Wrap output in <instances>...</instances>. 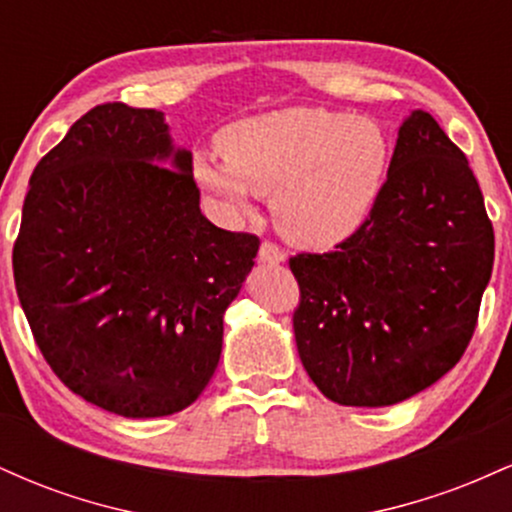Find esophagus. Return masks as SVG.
<instances>
[{
	"instance_id": "1",
	"label": "esophagus",
	"mask_w": 512,
	"mask_h": 512,
	"mask_svg": "<svg viewBox=\"0 0 512 512\" xmlns=\"http://www.w3.org/2000/svg\"><path fill=\"white\" fill-rule=\"evenodd\" d=\"M257 260L264 264H281L286 260V252L281 250L279 245L267 243V240H264V243L260 245V252H257Z\"/></svg>"
}]
</instances>
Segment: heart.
<instances>
[{"mask_svg":"<svg viewBox=\"0 0 512 512\" xmlns=\"http://www.w3.org/2000/svg\"><path fill=\"white\" fill-rule=\"evenodd\" d=\"M219 151L223 161L192 158L199 187L231 216L272 192L279 231L310 250L344 243L370 219L390 163L380 122L325 108L245 117L219 134Z\"/></svg>","mask_w":512,"mask_h":512,"instance_id":"obj_1","label":"heart"}]
</instances>
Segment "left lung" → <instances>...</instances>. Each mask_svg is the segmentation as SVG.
Segmentation results:
<instances>
[{
  "label": "left lung",
  "instance_id": "obj_1",
  "mask_svg": "<svg viewBox=\"0 0 512 512\" xmlns=\"http://www.w3.org/2000/svg\"><path fill=\"white\" fill-rule=\"evenodd\" d=\"M310 380L344 407H390L460 361L493 269V226L464 154L426 110L397 134L370 219L334 252L291 257Z\"/></svg>",
  "mask_w": 512,
  "mask_h": 512
}]
</instances>
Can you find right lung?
Returning a JSON list of instances; mask_svg holds the SVG:
<instances>
[{
  "label": "right lung",
  "mask_w": 512,
  "mask_h": 512,
  "mask_svg": "<svg viewBox=\"0 0 512 512\" xmlns=\"http://www.w3.org/2000/svg\"><path fill=\"white\" fill-rule=\"evenodd\" d=\"M260 240L199 209L192 154L158 110L105 103L40 158L14 281L35 344L74 395L154 419L190 407Z\"/></svg>",
  "instance_id": "obj_1"
}]
</instances>
